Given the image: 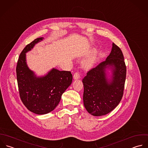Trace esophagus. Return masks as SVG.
Segmentation results:
<instances>
[{"label": "esophagus", "mask_w": 148, "mask_h": 148, "mask_svg": "<svg viewBox=\"0 0 148 148\" xmlns=\"http://www.w3.org/2000/svg\"><path fill=\"white\" fill-rule=\"evenodd\" d=\"M80 77V74L78 73V72H75L73 75V79L75 80H77V79H79V78Z\"/></svg>", "instance_id": "1"}]
</instances>
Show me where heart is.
<instances>
[{
	"instance_id": "obj_1",
	"label": "heart",
	"mask_w": 148,
	"mask_h": 148,
	"mask_svg": "<svg viewBox=\"0 0 148 148\" xmlns=\"http://www.w3.org/2000/svg\"><path fill=\"white\" fill-rule=\"evenodd\" d=\"M95 61V57L94 54L88 56L83 62V65L85 68H90L93 65Z\"/></svg>"
}]
</instances>
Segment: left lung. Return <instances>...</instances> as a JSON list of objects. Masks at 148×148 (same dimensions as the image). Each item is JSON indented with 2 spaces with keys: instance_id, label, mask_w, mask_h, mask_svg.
Returning a JSON list of instances; mask_svg holds the SVG:
<instances>
[{
  "instance_id": "obj_1",
  "label": "left lung",
  "mask_w": 148,
  "mask_h": 148,
  "mask_svg": "<svg viewBox=\"0 0 148 148\" xmlns=\"http://www.w3.org/2000/svg\"><path fill=\"white\" fill-rule=\"evenodd\" d=\"M111 69L107 78L106 69ZM126 66L121 49L112 43L111 51L104 61L90 70L83 78V101L87 111L94 116L104 115L112 111L123 95Z\"/></svg>"
}]
</instances>
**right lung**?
<instances>
[{"mask_svg":"<svg viewBox=\"0 0 148 148\" xmlns=\"http://www.w3.org/2000/svg\"><path fill=\"white\" fill-rule=\"evenodd\" d=\"M43 39L38 38L25 47L19 55L16 68L21 99L29 111L38 115L52 111L72 82L70 71L53 68L44 76L37 77L29 68L26 53Z\"/></svg>","mask_w":148,"mask_h":148,"instance_id":"right-lung-1","label":"right lung"}]
</instances>
